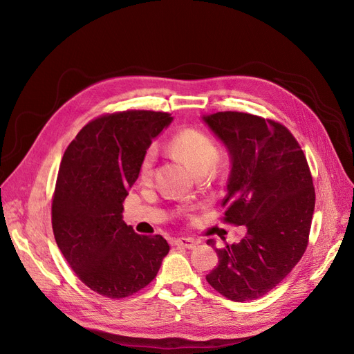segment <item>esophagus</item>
I'll return each mask as SVG.
<instances>
[{
    "label": "esophagus",
    "mask_w": 354,
    "mask_h": 354,
    "mask_svg": "<svg viewBox=\"0 0 354 354\" xmlns=\"http://www.w3.org/2000/svg\"><path fill=\"white\" fill-rule=\"evenodd\" d=\"M174 244L176 247H182V248H187V250H194L198 245L196 241L192 239V238H178V239L174 241Z\"/></svg>",
    "instance_id": "esophagus-1"
}]
</instances>
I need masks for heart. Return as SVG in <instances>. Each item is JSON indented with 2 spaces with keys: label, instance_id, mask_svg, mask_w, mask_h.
I'll use <instances>...</instances> for the list:
<instances>
[{
  "label": "heart",
  "instance_id": "obj_1",
  "mask_svg": "<svg viewBox=\"0 0 354 354\" xmlns=\"http://www.w3.org/2000/svg\"><path fill=\"white\" fill-rule=\"evenodd\" d=\"M172 155L187 163L195 175H207L216 162V147L214 142L195 129L182 130L169 142ZM156 152L155 149H147L139 166V176L149 179L153 174Z\"/></svg>",
  "mask_w": 354,
  "mask_h": 354
}]
</instances>
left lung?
I'll return each mask as SVG.
<instances>
[{"mask_svg":"<svg viewBox=\"0 0 354 354\" xmlns=\"http://www.w3.org/2000/svg\"><path fill=\"white\" fill-rule=\"evenodd\" d=\"M225 146L231 171L225 221L247 235L215 248L218 266L207 281L232 301L255 300L280 284L308 243L315 194L307 159L283 124L239 111L203 115Z\"/></svg>","mask_w":354,"mask_h":354,"instance_id":"1","label":"left lung"}]
</instances>
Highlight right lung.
Wrapping results in <instances>:
<instances>
[{"label": "right lung", "instance_id": "1", "mask_svg": "<svg viewBox=\"0 0 354 354\" xmlns=\"http://www.w3.org/2000/svg\"><path fill=\"white\" fill-rule=\"evenodd\" d=\"M174 118L130 110L86 124L64 152L51 222L68 266L93 291L123 299L156 277L169 245L139 235L123 221V201L143 155Z\"/></svg>", "mask_w": 354, "mask_h": 354}]
</instances>
